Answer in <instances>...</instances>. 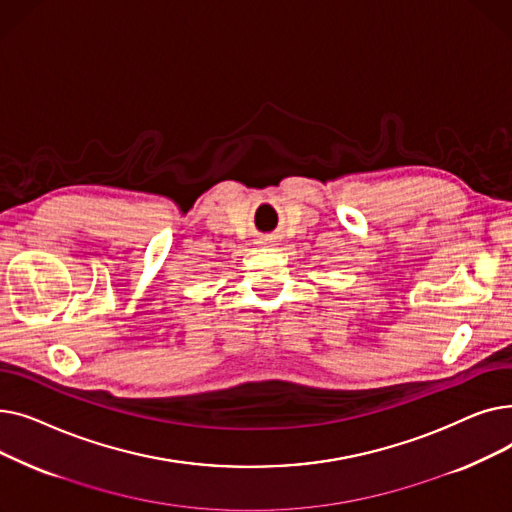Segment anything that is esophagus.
I'll list each match as a JSON object with an SVG mask.
<instances>
[{
  "mask_svg": "<svg viewBox=\"0 0 512 512\" xmlns=\"http://www.w3.org/2000/svg\"><path fill=\"white\" fill-rule=\"evenodd\" d=\"M267 242H272V238H263V245H267Z\"/></svg>",
  "mask_w": 512,
  "mask_h": 512,
  "instance_id": "34e87169",
  "label": "esophagus"
}]
</instances>
